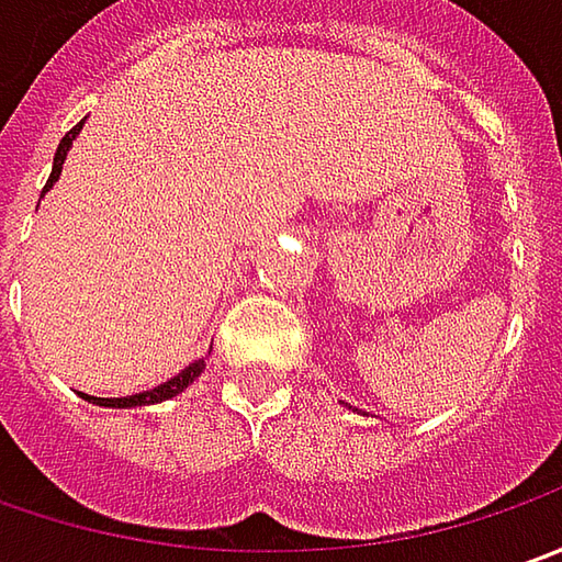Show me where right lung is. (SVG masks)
Masks as SVG:
<instances>
[{
	"label": "right lung",
	"mask_w": 562,
	"mask_h": 562,
	"mask_svg": "<svg viewBox=\"0 0 562 562\" xmlns=\"http://www.w3.org/2000/svg\"><path fill=\"white\" fill-rule=\"evenodd\" d=\"M80 126L77 124L74 130H68L65 133V139L58 143V151H55V161H52V173H49V183H46V189L43 192H49L52 183L58 180V173H61V165H65V155H68L70 143H74V136L80 133ZM204 370V360H195V363H189L180 376H173L170 382H165V385H158V389H151V392H139V395H130V397H92V395H83L87 401H92V404H99V407H143V404H158V401H167V397L180 395L186 385H192L195 382V376Z\"/></svg>",
	"instance_id": "add662e5"
}]
</instances>
